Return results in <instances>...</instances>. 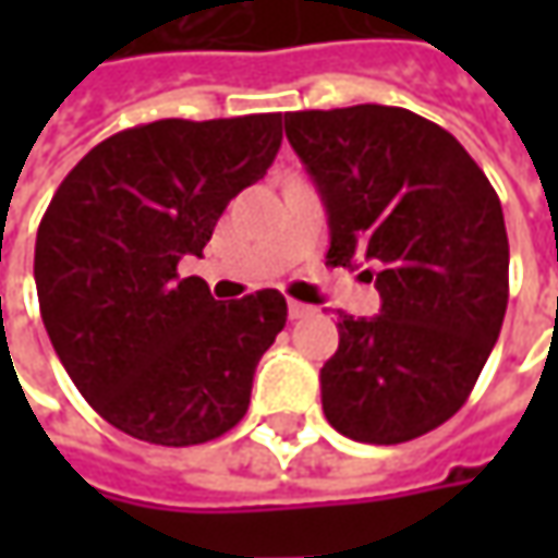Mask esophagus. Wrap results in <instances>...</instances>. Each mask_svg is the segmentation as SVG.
Instances as JSON below:
<instances>
[{
    "label": "esophagus",
    "instance_id": "1",
    "mask_svg": "<svg viewBox=\"0 0 558 558\" xmlns=\"http://www.w3.org/2000/svg\"><path fill=\"white\" fill-rule=\"evenodd\" d=\"M313 307L311 304H301V301H289V316L291 319H307V316H313Z\"/></svg>",
    "mask_w": 558,
    "mask_h": 558
}]
</instances>
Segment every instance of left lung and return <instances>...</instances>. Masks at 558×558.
<instances>
[{"label": "left lung", "mask_w": 558, "mask_h": 558, "mask_svg": "<svg viewBox=\"0 0 558 558\" xmlns=\"http://www.w3.org/2000/svg\"><path fill=\"white\" fill-rule=\"evenodd\" d=\"M286 136L329 214L326 264L369 260L381 294L378 316L338 319L323 413L363 444L418 438L465 403L504 326L500 198L460 142L407 108L291 111Z\"/></svg>", "instance_id": "left-lung-1"}]
</instances>
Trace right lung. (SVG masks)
I'll list each match as a JSON object with an SVG mask.
<instances>
[{
	"label": "right lung",
	"instance_id": "1",
	"mask_svg": "<svg viewBox=\"0 0 558 558\" xmlns=\"http://www.w3.org/2000/svg\"><path fill=\"white\" fill-rule=\"evenodd\" d=\"M279 145L282 114L155 120L98 142L52 195L33 257L39 313L76 391L123 435L192 447L247 413L286 298L214 301L177 267L202 257Z\"/></svg>",
	"mask_w": 558,
	"mask_h": 558
}]
</instances>
